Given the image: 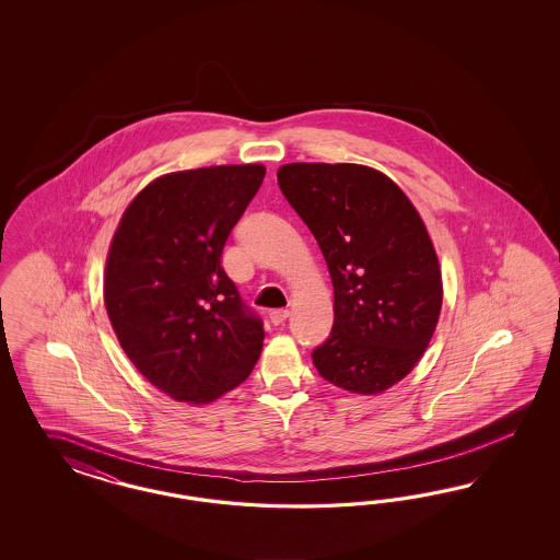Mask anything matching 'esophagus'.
Instances as JSON below:
<instances>
[{
    "instance_id": "obj_1",
    "label": "esophagus",
    "mask_w": 560,
    "mask_h": 560,
    "mask_svg": "<svg viewBox=\"0 0 560 560\" xmlns=\"http://www.w3.org/2000/svg\"><path fill=\"white\" fill-rule=\"evenodd\" d=\"M269 318H271V323L277 326V324H283L289 318V310L288 307H279V310H272L271 314H269Z\"/></svg>"
}]
</instances>
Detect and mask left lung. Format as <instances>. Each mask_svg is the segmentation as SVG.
<instances>
[{
    "label": "left lung",
    "instance_id": "1",
    "mask_svg": "<svg viewBox=\"0 0 560 560\" xmlns=\"http://www.w3.org/2000/svg\"><path fill=\"white\" fill-rule=\"evenodd\" d=\"M277 180L335 288L332 330L312 351L316 370L342 390L390 388L440 320V262L421 215L386 174L359 164H288Z\"/></svg>",
    "mask_w": 560,
    "mask_h": 560
}]
</instances>
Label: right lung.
I'll return each mask as SVG.
<instances>
[{
    "label": "right lung",
    "instance_id": "obj_1",
    "mask_svg": "<svg viewBox=\"0 0 560 560\" xmlns=\"http://www.w3.org/2000/svg\"><path fill=\"white\" fill-rule=\"evenodd\" d=\"M265 166L172 172L120 218L104 304L122 351L155 388L203 405L242 384L262 351V320L221 267L225 240Z\"/></svg>",
    "mask_w": 560,
    "mask_h": 560
}]
</instances>
